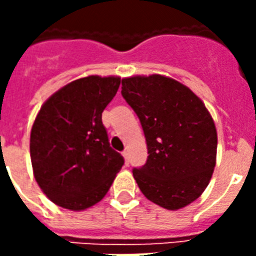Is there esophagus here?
<instances>
[{
  "label": "esophagus",
  "instance_id": "obj_1",
  "mask_svg": "<svg viewBox=\"0 0 256 256\" xmlns=\"http://www.w3.org/2000/svg\"><path fill=\"white\" fill-rule=\"evenodd\" d=\"M122 156H124V162H126V164H130V160H128V152H122Z\"/></svg>",
  "mask_w": 256,
  "mask_h": 256
}]
</instances>
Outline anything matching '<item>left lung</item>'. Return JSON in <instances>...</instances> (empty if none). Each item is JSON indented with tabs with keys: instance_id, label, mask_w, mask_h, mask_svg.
<instances>
[{
	"instance_id": "left-lung-1",
	"label": "left lung",
	"mask_w": 256,
	"mask_h": 256,
	"mask_svg": "<svg viewBox=\"0 0 256 256\" xmlns=\"http://www.w3.org/2000/svg\"><path fill=\"white\" fill-rule=\"evenodd\" d=\"M120 92L148 144L146 164L132 168L142 194L168 210L194 202L216 160V128L204 104L187 86L160 74L124 78Z\"/></svg>"
}]
</instances>
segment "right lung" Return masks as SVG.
<instances>
[{"mask_svg": "<svg viewBox=\"0 0 256 256\" xmlns=\"http://www.w3.org/2000/svg\"><path fill=\"white\" fill-rule=\"evenodd\" d=\"M120 85V77L80 78L54 92L36 116L30 134L34 178L57 206L72 211L94 206L124 166L102 124Z\"/></svg>", "mask_w": 256, "mask_h": 256, "instance_id": "1", "label": "right lung"}]
</instances>
